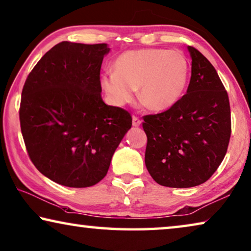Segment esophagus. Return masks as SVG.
<instances>
[{"label":"esophagus","instance_id":"esophagus-1","mask_svg":"<svg viewBox=\"0 0 251 251\" xmlns=\"http://www.w3.org/2000/svg\"><path fill=\"white\" fill-rule=\"evenodd\" d=\"M141 119L138 118V117H136V116H133V126H135V127H138L141 125Z\"/></svg>","mask_w":251,"mask_h":251}]
</instances>
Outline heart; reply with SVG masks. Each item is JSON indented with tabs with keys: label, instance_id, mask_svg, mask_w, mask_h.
I'll use <instances>...</instances> for the list:
<instances>
[{
	"label": "heart",
	"instance_id": "b5f03b06",
	"mask_svg": "<svg viewBox=\"0 0 251 251\" xmlns=\"http://www.w3.org/2000/svg\"><path fill=\"white\" fill-rule=\"evenodd\" d=\"M114 71L100 77V85L116 105L140 99L151 110H165L180 100L188 85L190 63L180 50L157 48L129 50L114 63Z\"/></svg>",
	"mask_w": 251,
	"mask_h": 251
}]
</instances>
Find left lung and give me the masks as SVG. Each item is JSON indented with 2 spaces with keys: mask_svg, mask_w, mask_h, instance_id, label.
Listing matches in <instances>:
<instances>
[{
  "mask_svg": "<svg viewBox=\"0 0 251 251\" xmlns=\"http://www.w3.org/2000/svg\"><path fill=\"white\" fill-rule=\"evenodd\" d=\"M191 79L176 105L143 117L147 136L146 169L169 188H191L208 181L228 150L231 114L228 93L217 70L200 51L189 47Z\"/></svg>",
  "mask_w": 251,
  "mask_h": 251,
  "instance_id": "8db88e82",
  "label": "left lung"
}]
</instances>
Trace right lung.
Returning <instances> with one entry per match:
<instances>
[{
  "mask_svg": "<svg viewBox=\"0 0 251 251\" xmlns=\"http://www.w3.org/2000/svg\"><path fill=\"white\" fill-rule=\"evenodd\" d=\"M106 43L62 41L27 75L20 125L30 160L43 176L69 188L95 185L132 127V116L101 99Z\"/></svg>",
  "mask_w": 251,
  "mask_h": 251,
  "instance_id": "add662e5",
  "label": "right lung"
}]
</instances>
